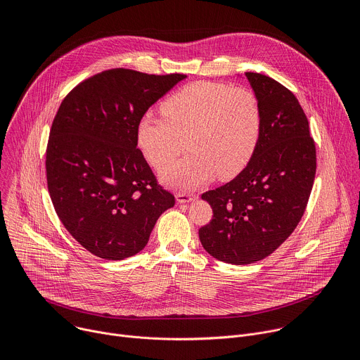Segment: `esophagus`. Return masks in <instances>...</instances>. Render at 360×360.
<instances>
[{
    "mask_svg": "<svg viewBox=\"0 0 360 360\" xmlns=\"http://www.w3.org/2000/svg\"><path fill=\"white\" fill-rule=\"evenodd\" d=\"M175 198H176L178 203H186V202H191L195 198V195H189V193H185V192H178L175 195Z\"/></svg>",
    "mask_w": 360,
    "mask_h": 360,
    "instance_id": "obj_1",
    "label": "esophagus"
}]
</instances>
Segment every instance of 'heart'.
<instances>
[{
    "instance_id": "b5f03b06",
    "label": "heart",
    "mask_w": 360,
    "mask_h": 360,
    "mask_svg": "<svg viewBox=\"0 0 360 360\" xmlns=\"http://www.w3.org/2000/svg\"><path fill=\"white\" fill-rule=\"evenodd\" d=\"M165 120L143 118L136 139L145 160L163 169L186 148L193 153L162 171L164 184L193 189L218 176L232 179L250 162L258 148L262 114L248 88L198 81L185 85L161 105Z\"/></svg>"
}]
</instances>
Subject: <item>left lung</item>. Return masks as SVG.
<instances>
[{"label": "left lung", "mask_w": 360, "mask_h": 360, "mask_svg": "<svg viewBox=\"0 0 360 360\" xmlns=\"http://www.w3.org/2000/svg\"><path fill=\"white\" fill-rule=\"evenodd\" d=\"M245 75L261 107L259 143L239 175L202 193L214 217L199 229L203 249L232 265L258 262L290 236L316 174L315 142L296 96L266 75Z\"/></svg>", "instance_id": "8db88e82"}]
</instances>
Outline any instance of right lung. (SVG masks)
I'll return each mask as SVG.
<instances>
[{
    "mask_svg": "<svg viewBox=\"0 0 360 360\" xmlns=\"http://www.w3.org/2000/svg\"><path fill=\"white\" fill-rule=\"evenodd\" d=\"M186 75L115 68L78 84L63 101L46 145L56 212L88 252L122 261L141 252L175 205L136 148L143 114Z\"/></svg>",
    "mask_w": 360,
    "mask_h": 360,
    "instance_id": "right-lung-1",
    "label": "right lung"
}]
</instances>
